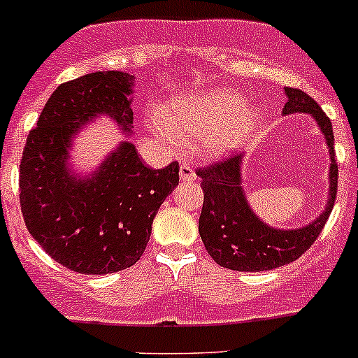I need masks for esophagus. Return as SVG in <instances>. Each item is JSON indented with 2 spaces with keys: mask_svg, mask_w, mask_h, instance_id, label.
Masks as SVG:
<instances>
[{
  "mask_svg": "<svg viewBox=\"0 0 358 358\" xmlns=\"http://www.w3.org/2000/svg\"><path fill=\"white\" fill-rule=\"evenodd\" d=\"M196 178H197L196 171H194L189 164L180 166V180H183V182H194Z\"/></svg>",
  "mask_w": 358,
  "mask_h": 358,
  "instance_id": "obj_1",
  "label": "esophagus"
}]
</instances>
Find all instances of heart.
<instances>
[{"mask_svg": "<svg viewBox=\"0 0 358 358\" xmlns=\"http://www.w3.org/2000/svg\"><path fill=\"white\" fill-rule=\"evenodd\" d=\"M255 121L256 112L239 93L213 88L176 96L156 117V129L166 142L196 145L201 156L218 157L237 149Z\"/></svg>", "mask_w": 358, "mask_h": 358, "instance_id": "obj_1", "label": "heart"}]
</instances>
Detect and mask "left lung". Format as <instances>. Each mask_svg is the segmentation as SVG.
<instances>
[{
	"label": "left lung",
	"mask_w": 358,
	"mask_h": 358,
	"mask_svg": "<svg viewBox=\"0 0 358 358\" xmlns=\"http://www.w3.org/2000/svg\"><path fill=\"white\" fill-rule=\"evenodd\" d=\"M286 90L287 102L282 114H312L324 133L331 154L329 201L326 209L310 225L296 230H279L263 223L252 213L241 187V156L216 161L197 169L204 190L199 216V234L206 251L220 266L239 272H263L298 259L322 232L338 192V162L334 159V135L331 119L319 103L298 88Z\"/></svg>",
	"instance_id": "1"
}]
</instances>
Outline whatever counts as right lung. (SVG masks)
<instances>
[{
    "label": "right lung",
    "instance_id": "obj_1",
    "mask_svg": "<svg viewBox=\"0 0 358 358\" xmlns=\"http://www.w3.org/2000/svg\"><path fill=\"white\" fill-rule=\"evenodd\" d=\"M135 76L103 71L62 83L46 102L20 161V208L29 234L72 272L102 275L135 265L154 216L178 185V162L147 168L135 145L121 142L90 178L67 168L71 140L99 114L133 128Z\"/></svg>",
    "mask_w": 358,
    "mask_h": 358
}]
</instances>
